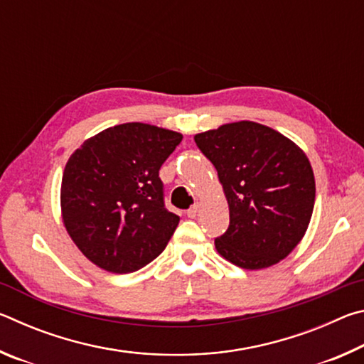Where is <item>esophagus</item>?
<instances>
[{
    "mask_svg": "<svg viewBox=\"0 0 364 364\" xmlns=\"http://www.w3.org/2000/svg\"><path fill=\"white\" fill-rule=\"evenodd\" d=\"M197 212H199V205L197 204H194L193 207L189 208V210L186 212V215H188V218H196V215H197Z\"/></svg>",
    "mask_w": 364,
    "mask_h": 364,
    "instance_id": "esophagus-1",
    "label": "esophagus"
}]
</instances>
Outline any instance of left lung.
Segmentation results:
<instances>
[{
	"mask_svg": "<svg viewBox=\"0 0 364 364\" xmlns=\"http://www.w3.org/2000/svg\"><path fill=\"white\" fill-rule=\"evenodd\" d=\"M194 141L218 171L230 207L218 254L244 269L273 267L297 247L315 207V175L306 154L257 122L225 123Z\"/></svg>",
	"mask_w": 364,
	"mask_h": 364,
	"instance_id": "left-lung-1",
	"label": "left lung"
}]
</instances>
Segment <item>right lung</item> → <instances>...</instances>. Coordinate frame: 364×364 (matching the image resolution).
Wrapping results in <instances>:
<instances>
[{
  "instance_id": "1",
  "label": "right lung",
  "mask_w": 364,
  "mask_h": 364,
  "mask_svg": "<svg viewBox=\"0 0 364 364\" xmlns=\"http://www.w3.org/2000/svg\"><path fill=\"white\" fill-rule=\"evenodd\" d=\"M181 139L149 123H122L86 139L67 160L63 223L96 267L133 273L167 247L180 217L164 205L159 170Z\"/></svg>"
}]
</instances>
